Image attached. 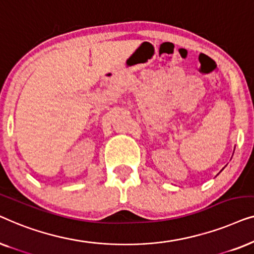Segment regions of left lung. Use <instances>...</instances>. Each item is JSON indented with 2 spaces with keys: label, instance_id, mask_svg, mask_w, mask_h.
<instances>
[{
  "label": "left lung",
  "instance_id": "1",
  "mask_svg": "<svg viewBox=\"0 0 254 254\" xmlns=\"http://www.w3.org/2000/svg\"><path fill=\"white\" fill-rule=\"evenodd\" d=\"M222 170H223V169H222Z\"/></svg>",
  "mask_w": 254,
  "mask_h": 254
}]
</instances>
